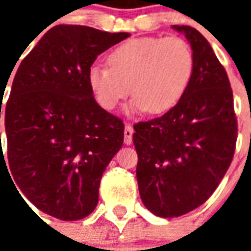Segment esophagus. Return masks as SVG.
I'll list each match as a JSON object with an SVG mask.
<instances>
[{
  "mask_svg": "<svg viewBox=\"0 0 251 251\" xmlns=\"http://www.w3.org/2000/svg\"><path fill=\"white\" fill-rule=\"evenodd\" d=\"M124 142L126 145H130L133 142V127L129 124L125 125V130H124Z\"/></svg>",
  "mask_w": 251,
  "mask_h": 251,
  "instance_id": "esophagus-1",
  "label": "esophagus"
}]
</instances>
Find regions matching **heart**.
I'll list each match as a JSON object with an SVG mask.
<instances>
[{
	"mask_svg": "<svg viewBox=\"0 0 251 251\" xmlns=\"http://www.w3.org/2000/svg\"><path fill=\"white\" fill-rule=\"evenodd\" d=\"M195 71L194 51L180 37L149 36L124 43L110 55V66L88 68V87L97 103L113 110L130 91L127 113L163 114L187 93Z\"/></svg>",
	"mask_w": 251,
	"mask_h": 251,
	"instance_id": "obj_1",
	"label": "heart"
}]
</instances>
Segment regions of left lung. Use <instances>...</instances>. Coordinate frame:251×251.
<instances>
[{"label":"left lung","instance_id":"obj_1","mask_svg":"<svg viewBox=\"0 0 251 251\" xmlns=\"http://www.w3.org/2000/svg\"><path fill=\"white\" fill-rule=\"evenodd\" d=\"M185 36L195 71L184 97L165 114L134 125L137 181L144 205L176 218L210 198L231 164L237 117L226 70L199 30L174 25Z\"/></svg>","mask_w":251,"mask_h":251}]
</instances>
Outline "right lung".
<instances>
[{"label": "right lung", "mask_w": 251, "mask_h": 251, "mask_svg": "<svg viewBox=\"0 0 251 251\" xmlns=\"http://www.w3.org/2000/svg\"><path fill=\"white\" fill-rule=\"evenodd\" d=\"M129 36L56 25L16 72L5 107L9 168L26 199L53 218L77 221L93 212L100 177L124 144V122L95 102L87 72Z\"/></svg>", "instance_id": "1"}]
</instances>
